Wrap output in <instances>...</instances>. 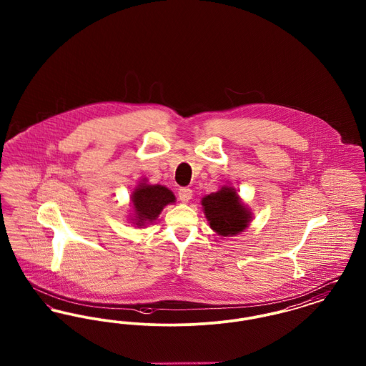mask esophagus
Wrapping results in <instances>:
<instances>
[{"mask_svg":"<svg viewBox=\"0 0 366 366\" xmlns=\"http://www.w3.org/2000/svg\"><path fill=\"white\" fill-rule=\"evenodd\" d=\"M178 197H179V200L182 203H188L192 199V189H189V188H181L178 191Z\"/></svg>","mask_w":366,"mask_h":366,"instance_id":"esophagus-1","label":"esophagus"}]
</instances>
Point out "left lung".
Listing matches in <instances>:
<instances>
[{
	"instance_id": "left-lung-1",
	"label": "left lung",
	"mask_w": 366,
	"mask_h": 366,
	"mask_svg": "<svg viewBox=\"0 0 366 366\" xmlns=\"http://www.w3.org/2000/svg\"><path fill=\"white\" fill-rule=\"evenodd\" d=\"M209 227L221 236H236L245 230L252 218L233 187H222L202 199Z\"/></svg>"
}]
</instances>
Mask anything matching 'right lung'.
<instances>
[{
    "label": "right lung",
    "instance_id": "1",
    "mask_svg": "<svg viewBox=\"0 0 366 366\" xmlns=\"http://www.w3.org/2000/svg\"><path fill=\"white\" fill-rule=\"evenodd\" d=\"M173 192L163 185H148L145 181L139 182V187L132 193L133 203V224L137 227H145L152 224L162 209L167 204L174 203Z\"/></svg>",
    "mask_w": 366,
    "mask_h": 366
}]
</instances>
